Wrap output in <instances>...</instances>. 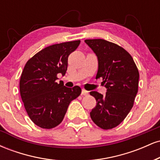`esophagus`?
I'll return each instance as SVG.
<instances>
[{
    "mask_svg": "<svg viewBox=\"0 0 160 160\" xmlns=\"http://www.w3.org/2000/svg\"><path fill=\"white\" fill-rule=\"evenodd\" d=\"M82 95H89V92L85 90V89H82Z\"/></svg>",
    "mask_w": 160,
    "mask_h": 160,
    "instance_id": "34e87169",
    "label": "esophagus"
}]
</instances>
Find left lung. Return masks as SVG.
<instances>
[{
	"instance_id": "1",
	"label": "left lung",
	"mask_w": 160,
	"mask_h": 160,
	"mask_svg": "<svg viewBox=\"0 0 160 160\" xmlns=\"http://www.w3.org/2000/svg\"><path fill=\"white\" fill-rule=\"evenodd\" d=\"M98 62L96 79L102 78L105 95L90 92L96 105L90 112L93 122L103 129L120 124L133 107L138 89L139 72L132 57L120 46L103 39L85 40Z\"/></svg>"
}]
</instances>
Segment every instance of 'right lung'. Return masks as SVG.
Returning a JSON list of instances; mask_svg holds the SVG:
<instances>
[{
  "mask_svg": "<svg viewBox=\"0 0 160 160\" xmlns=\"http://www.w3.org/2000/svg\"><path fill=\"white\" fill-rule=\"evenodd\" d=\"M80 40L49 46L31 58L25 64L19 82L20 95L25 110L34 124L52 128L63 120L70 103L81 93L80 86L68 88L58 80L65 75L69 55Z\"/></svg>",
  "mask_w": 160,
  "mask_h": 160,
  "instance_id": "1",
  "label": "right lung"
}]
</instances>
